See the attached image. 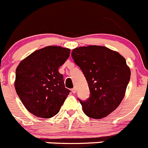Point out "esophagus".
I'll return each instance as SVG.
<instances>
[{
    "instance_id": "34e87169",
    "label": "esophagus",
    "mask_w": 148,
    "mask_h": 148,
    "mask_svg": "<svg viewBox=\"0 0 148 148\" xmlns=\"http://www.w3.org/2000/svg\"><path fill=\"white\" fill-rule=\"evenodd\" d=\"M71 92H72L73 93H75L76 92H77V89H76V88H74L71 89Z\"/></svg>"
}]
</instances>
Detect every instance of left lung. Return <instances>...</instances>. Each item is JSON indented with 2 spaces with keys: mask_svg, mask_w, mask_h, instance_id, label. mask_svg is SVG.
<instances>
[{
  "mask_svg": "<svg viewBox=\"0 0 148 148\" xmlns=\"http://www.w3.org/2000/svg\"><path fill=\"white\" fill-rule=\"evenodd\" d=\"M71 57L80 68L88 84L90 97L79 99L84 113L101 119L112 112L122 101L131 77L125 59L106 47L75 48Z\"/></svg>",
  "mask_w": 148,
  "mask_h": 148,
  "instance_id": "8db88e82",
  "label": "left lung"
}]
</instances>
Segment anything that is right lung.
Wrapping results in <instances>:
<instances>
[{"label":"right lung","instance_id":"1","mask_svg":"<svg viewBox=\"0 0 148 148\" xmlns=\"http://www.w3.org/2000/svg\"><path fill=\"white\" fill-rule=\"evenodd\" d=\"M69 55L68 48L46 47L30 54L16 68V92L23 105L35 116L50 118L57 114L69 94L63 74L58 71Z\"/></svg>","mask_w":148,"mask_h":148}]
</instances>
